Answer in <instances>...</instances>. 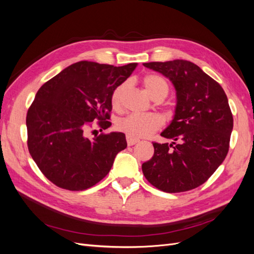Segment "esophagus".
<instances>
[{"label":"esophagus","instance_id":"obj_1","mask_svg":"<svg viewBox=\"0 0 254 254\" xmlns=\"http://www.w3.org/2000/svg\"><path fill=\"white\" fill-rule=\"evenodd\" d=\"M126 139H127V144H128L129 146H132V145H134V144L140 142L137 139H132V137H130V136H128V135L126 136Z\"/></svg>","mask_w":254,"mask_h":254}]
</instances>
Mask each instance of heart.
<instances>
[{"label": "heart", "mask_w": 254, "mask_h": 254, "mask_svg": "<svg viewBox=\"0 0 254 254\" xmlns=\"http://www.w3.org/2000/svg\"><path fill=\"white\" fill-rule=\"evenodd\" d=\"M143 86L149 96L155 99L159 96H166L168 86L166 81L157 75H146L142 80ZM127 84L121 83L115 88L111 94V104L114 108H119L122 103L123 93ZM162 126V119L159 115L148 114H130L118 123V128L132 139H140L152 134Z\"/></svg>", "instance_id": "heart-1"}]
</instances>
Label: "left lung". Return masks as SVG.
Masks as SVG:
<instances>
[{
	"label": "left lung",
	"mask_w": 254,
	"mask_h": 254,
	"mask_svg": "<svg viewBox=\"0 0 254 254\" xmlns=\"http://www.w3.org/2000/svg\"><path fill=\"white\" fill-rule=\"evenodd\" d=\"M143 65L170 79L177 99L174 118L161 132L173 142L152 143L153 156L142 164L145 178L166 193L198 188L217 170L229 150L233 117L225 91L190 61Z\"/></svg>",
	"instance_id": "1"
}]
</instances>
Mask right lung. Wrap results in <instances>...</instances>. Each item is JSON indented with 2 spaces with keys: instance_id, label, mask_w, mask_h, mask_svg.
Segmentation results:
<instances>
[{
  "instance_id": "right-lung-1",
  "label": "right lung",
  "mask_w": 254,
  "mask_h": 254,
  "mask_svg": "<svg viewBox=\"0 0 254 254\" xmlns=\"http://www.w3.org/2000/svg\"><path fill=\"white\" fill-rule=\"evenodd\" d=\"M137 64L123 66L79 61L65 67L37 92L26 117L27 145L39 170L57 187L82 190L107 176L127 147L123 132L88 137L92 122L111 126V94ZM101 129V130H102Z\"/></svg>"
}]
</instances>
